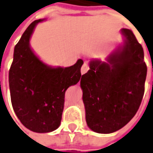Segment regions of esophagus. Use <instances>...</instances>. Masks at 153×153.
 <instances>
[{"label":"esophagus","instance_id":"esophagus-1","mask_svg":"<svg viewBox=\"0 0 153 153\" xmlns=\"http://www.w3.org/2000/svg\"><path fill=\"white\" fill-rule=\"evenodd\" d=\"M88 70H89V66L86 63H84L83 66H82V68H81V74H85V73L87 72Z\"/></svg>","mask_w":153,"mask_h":153}]
</instances>
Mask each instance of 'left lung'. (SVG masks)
Segmentation results:
<instances>
[{
  "instance_id": "1",
  "label": "left lung",
  "mask_w": 153,
  "mask_h": 153,
  "mask_svg": "<svg viewBox=\"0 0 153 153\" xmlns=\"http://www.w3.org/2000/svg\"><path fill=\"white\" fill-rule=\"evenodd\" d=\"M106 58L92 59L89 71L82 75L80 87L85 119L94 132L109 134L120 130L136 115L145 90L146 65L144 52L130 29Z\"/></svg>"
}]
</instances>
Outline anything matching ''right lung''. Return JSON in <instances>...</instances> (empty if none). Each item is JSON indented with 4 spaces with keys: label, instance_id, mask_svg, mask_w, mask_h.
Masks as SVG:
<instances>
[{
    "label": "right lung",
    "instance_id": "obj_1",
    "mask_svg": "<svg viewBox=\"0 0 153 153\" xmlns=\"http://www.w3.org/2000/svg\"><path fill=\"white\" fill-rule=\"evenodd\" d=\"M33 22L15 46L9 71L11 105L22 124L37 133L59 128L64 106L65 91L80 80L83 60L70 67H52L44 63L30 47L37 23Z\"/></svg>",
    "mask_w": 153,
    "mask_h": 153
}]
</instances>
